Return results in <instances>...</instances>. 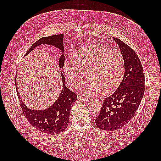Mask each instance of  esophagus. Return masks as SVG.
<instances>
[{
  "mask_svg": "<svg viewBox=\"0 0 161 161\" xmlns=\"http://www.w3.org/2000/svg\"><path fill=\"white\" fill-rule=\"evenodd\" d=\"M77 100H83V101H88V98L86 97H81L79 95V96L77 97Z\"/></svg>",
  "mask_w": 161,
  "mask_h": 161,
  "instance_id": "obj_1",
  "label": "esophagus"
}]
</instances>
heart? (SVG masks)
<instances>
[{
  "instance_id": "obj_1",
  "label": "heart",
  "mask_w": 161,
  "mask_h": 161,
  "mask_svg": "<svg viewBox=\"0 0 161 161\" xmlns=\"http://www.w3.org/2000/svg\"><path fill=\"white\" fill-rule=\"evenodd\" d=\"M75 60H67L64 72L68 82L76 88L83 82L86 73L88 80L82 93L92 95L108 93L115 90L122 81L125 72L122 54L102 45L81 47L75 53Z\"/></svg>"
}]
</instances>
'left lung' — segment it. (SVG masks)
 Here are the masks:
<instances>
[{
	"instance_id": "1",
	"label": "left lung",
	"mask_w": 161,
	"mask_h": 161,
	"mask_svg": "<svg viewBox=\"0 0 161 161\" xmlns=\"http://www.w3.org/2000/svg\"><path fill=\"white\" fill-rule=\"evenodd\" d=\"M125 60L121 84L106 97L95 124L102 130L112 131L126 125L135 115L145 93L143 68L137 54L120 39L113 37Z\"/></svg>"
}]
</instances>
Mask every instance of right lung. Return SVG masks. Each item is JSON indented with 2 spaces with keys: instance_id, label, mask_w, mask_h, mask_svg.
I'll use <instances>...</instances> for the list:
<instances>
[{
  "instance_id": "obj_1",
  "label": "right lung",
  "mask_w": 161,
  "mask_h": 161,
  "mask_svg": "<svg viewBox=\"0 0 161 161\" xmlns=\"http://www.w3.org/2000/svg\"><path fill=\"white\" fill-rule=\"evenodd\" d=\"M63 39V35L42 37L33 44L25 56L35 47L42 44L53 46L61 51V55L59 57V66L60 68H62L65 61ZM61 75L62 79V91L60 93L57 100L54 102L51 107L43 110H35V109H30L27 107L22 102L16 86L17 95H18L20 107L28 121L34 127L47 134H58L63 132L67 128L69 122L70 108L77 99L75 93L66 86L65 77L63 73H61ZM15 84L16 86V76L15 77Z\"/></svg>"
}]
</instances>
